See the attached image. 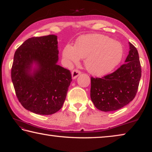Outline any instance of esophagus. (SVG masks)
<instances>
[{"mask_svg":"<svg viewBox=\"0 0 152 152\" xmlns=\"http://www.w3.org/2000/svg\"><path fill=\"white\" fill-rule=\"evenodd\" d=\"M80 74V72L78 70H74L72 72V78L73 80L76 79L77 77H78Z\"/></svg>","mask_w":152,"mask_h":152,"instance_id":"esophagus-1","label":"esophagus"}]
</instances>
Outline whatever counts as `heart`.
I'll list each match as a JSON object with an SVG mask.
<instances>
[{
	"instance_id": "obj_1",
	"label": "heart",
	"mask_w": 152,
	"mask_h": 152,
	"mask_svg": "<svg viewBox=\"0 0 152 152\" xmlns=\"http://www.w3.org/2000/svg\"><path fill=\"white\" fill-rule=\"evenodd\" d=\"M123 53V49L119 42L106 35L93 34L80 38L75 47L67 44L63 50L62 57L68 65L85 58L84 65L87 71L94 76H102L116 68Z\"/></svg>"
}]
</instances>
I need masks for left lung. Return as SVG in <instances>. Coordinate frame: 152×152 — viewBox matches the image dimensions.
Listing matches in <instances>:
<instances>
[{"label": "left lung", "instance_id": "1", "mask_svg": "<svg viewBox=\"0 0 152 152\" xmlns=\"http://www.w3.org/2000/svg\"><path fill=\"white\" fill-rule=\"evenodd\" d=\"M124 64L102 78H91V98L95 107L108 112L120 109L129 103L137 93L141 76L137 49L130 42Z\"/></svg>", "mask_w": 152, "mask_h": 152}]
</instances>
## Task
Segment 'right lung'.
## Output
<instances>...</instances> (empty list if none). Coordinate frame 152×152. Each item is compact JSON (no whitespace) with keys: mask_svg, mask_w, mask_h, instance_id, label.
Instances as JSON below:
<instances>
[{"mask_svg":"<svg viewBox=\"0 0 152 152\" xmlns=\"http://www.w3.org/2000/svg\"><path fill=\"white\" fill-rule=\"evenodd\" d=\"M55 35L27 39L15 51L11 79L19 101L25 109L48 115L63 106L72 82L70 70L58 65Z\"/></svg>","mask_w":152,"mask_h":152,"instance_id":"add662e5","label":"right lung"}]
</instances>
